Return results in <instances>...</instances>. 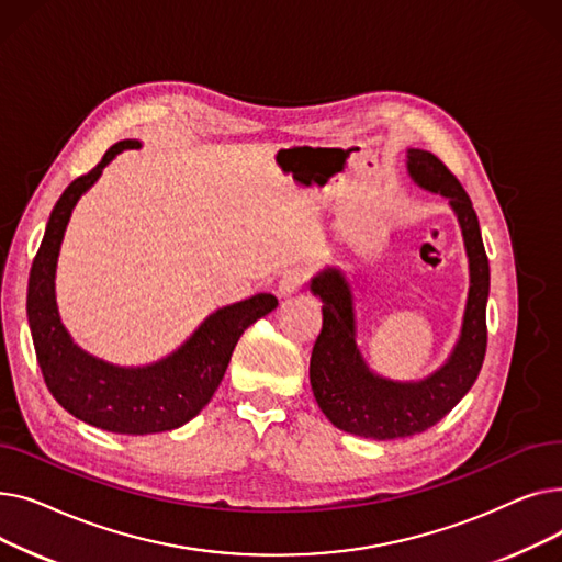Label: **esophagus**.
Returning a JSON list of instances; mask_svg holds the SVG:
<instances>
[{
  "label": "esophagus",
  "mask_w": 562,
  "mask_h": 562,
  "mask_svg": "<svg viewBox=\"0 0 562 562\" xmlns=\"http://www.w3.org/2000/svg\"><path fill=\"white\" fill-rule=\"evenodd\" d=\"M305 280H307L305 269H289V271L282 273V278L278 282V293H280V296H293V293L301 291Z\"/></svg>",
  "instance_id": "esophagus-1"
}]
</instances>
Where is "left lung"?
Returning <instances> with one entry per match:
<instances>
[{
    "instance_id": "1",
    "label": "left lung",
    "mask_w": 562,
    "mask_h": 562,
    "mask_svg": "<svg viewBox=\"0 0 562 562\" xmlns=\"http://www.w3.org/2000/svg\"><path fill=\"white\" fill-rule=\"evenodd\" d=\"M405 157L412 182L449 200L462 229L469 291L460 337L447 362L422 380H392L375 373L358 346L356 299L346 273L328 266L310 280L312 293L323 301V328L310 360L314 398L333 426L367 439L409 437L445 419L476 382L487 348L490 263L479 216L456 175L432 153L407 147Z\"/></svg>"
}]
</instances>
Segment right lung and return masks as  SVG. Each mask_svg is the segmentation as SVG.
I'll list each match as a JSON object with an SVG mask.
<instances>
[{"instance_id":"obj_1","label":"right lung","mask_w":562,"mask_h":562,"mask_svg":"<svg viewBox=\"0 0 562 562\" xmlns=\"http://www.w3.org/2000/svg\"><path fill=\"white\" fill-rule=\"evenodd\" d=\"M140 140L111 145L102 161L64 191L49 214L43 244L32 263L26 289V316L45 385L64 409L79 422L117 435H153L184 426L212 401L232 350L244 330L278 307L273 293H257L206 316L193 335L170 356L143 367L100 360L77 346L56 305V261L79 198L102 170Z\"/></svg>"}]
</instances>
